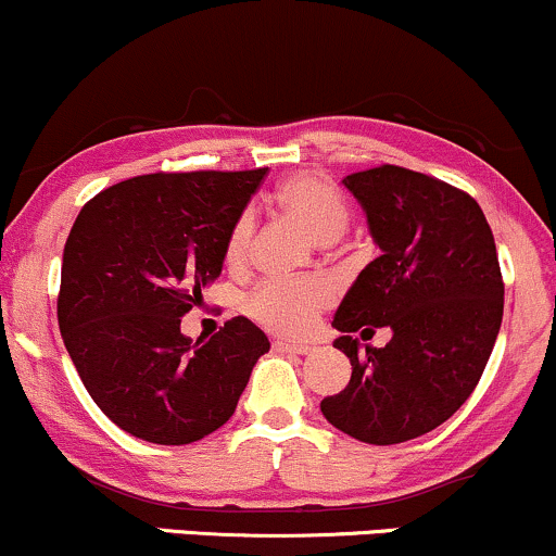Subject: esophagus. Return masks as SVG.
<instances>
[{
    "instance_id": "1",
    "label": "esophagus",
    "mask_w": 556,
    "mask_h": 556,
    "mask_svg": "<svg viewBox=\"0 0 556 556\" xmlns=\"http://www.w3.org/2000/svg\"><path fill=\"white\" fill-rule=\"evenodd\" d=\"M276 351L280 354H296V356H306V354H315V345L309 343H291V341H276Z\"/></svg>"
}]
</instances>
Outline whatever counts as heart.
<instances>
[{
    "label": "heart",
    "mask_w": 556,
    "mask_h": 556,
    "mask_svg": "<svg viewBox=\"0 0 556 556\" xmlns=\"http://www.w3.org/2000/svg\"><path fill=\"white\" fill-rule=\"evenodd\" d=\"M276 205L319 241H336L349 226V205L336 185L315 174L286 179L273 194ZM252 218L239 215L226 237L224 263L241 270L250 257ZM332 302V289L319 278H273L260 283L247 299V312L263 328L280 336H304L319 312Z\"/></svg>",
    "instance_id": "b5f03b06"
}]
</instances>
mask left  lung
<instances>
[{
    "label": "left lung",
    "mask_w": 556,
    "mask_h": 556,
    "mask_svg": "<svg viewBox=\"0 0 556 556\" xmlns=\"http://www.w3.org/2000/svg\"><path fill=\"white\" fill-rule=\"evenodd\" d=\"M380 257L358 273L332 317V345L351 380L319 403L332 427L369 445H397L447 421L479 384L502 325L505 283L479 202L401 166L343 179ZM390 327L384 350L353 338Z\"/></svg>",
    "instance_id": "left-lung-1"
}]
</instances>
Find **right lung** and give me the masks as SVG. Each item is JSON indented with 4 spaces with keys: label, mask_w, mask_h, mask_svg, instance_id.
<instances>
[{
    "label": "right lung",
    "mask_w": 556,
    "mask_h": 556,
    "mask_svg": "<svg viewBox=\"0 0 556 556\" xmlns=\"http://www.w3.org/2000/svg\"><path fill=\"white\" fill-rule=\"evenodd\" d=\"M267 168L142 174L85 202L62 257L56 317L96 406L155 445L231 419L270 341L247 317L187 338L181 317L224 270V247Z\"/></svg>",
    "instance_id": "obj_1"
}]
</instances>
